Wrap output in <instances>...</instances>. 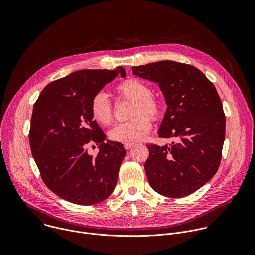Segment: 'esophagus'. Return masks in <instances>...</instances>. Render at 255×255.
Instances as JSON below:
<instances>
[{"instance_id": "obj_1", "label": "esophagus", "mask_w": 255, "mask_h": 255, "mask_svg": "<svg viewBox=\"0 0 255 255\" xmlns=\"http://www.w3.org/2000/svg\"><path fill=\"white\" fill-rule=\"evenodd\" d=\"M135 143H124V148L126 150H130L131 148H133L135 146Z\"/></svg>"}]
</instances>
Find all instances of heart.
<instances>
[{
	"label": "heart",
	"instance_id": "obj_1",
	"mask_svg": "<svg viewBox=\"0 0 255 255\" xmlns=\"http://www.w3.org/2000/svg\"><path fill=\"white\" fill-rule=\"evenodd\" d=\"M120 98L133 101L129 121L116 124L109 131V138L112 141L133 143L142 140L152 127L148 115L157 119L161 113L160 103L153 97L151 88L138 79H129L117 87ZM91 114L94 120L101 125H109L113 120L112 104L104 92L97 93L91 102Z\"/></svg>",
	"mask_w": 255,
	"mask_h": 255
}]
</instances>
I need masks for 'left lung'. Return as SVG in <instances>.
I'll return each instance as SVG.
<instances>
[{
  "label": "left lung",
  "instance_id": "1",
  "mask_svg": "<svg viewBox=\"0 0 255 255\" xmlns=\"http://www.w3.org/2000/svg\"><path fill=\"white\" fill-rule=\"evenodd\" d=\"M133 75L157 83L167 109L160 124L167 146L146 145L144 164L150 187L168 198L186 197L214 176L220 165L226 118L214 85L197 67L162 60L132 67Z\"/></svg>",
  "mask_w": 255,
  "mask_h": 255
}]
</instances>
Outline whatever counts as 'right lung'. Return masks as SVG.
Returning <instances> with one entry per match:
<instances>
[{
    "instance_id": "add662e5",
    "label": "right lung",
    "mask_w": 255,
    "mask_h": 255,
    "mask_svg": "<svg viewBox=\"0 0 255 255\" xmlns=\"http://www.w3.org/2000/svg\"><path fill=\"white\" fill-rule=\"evenodd\" d=\"M125 69H83L47 85L33 106L30 148L48 189L65 201L95 205L114 191L126 151L106 135L91 114V102ZM96 142L99 152L87 153Z\"/></svg>"
}]
</instances>
